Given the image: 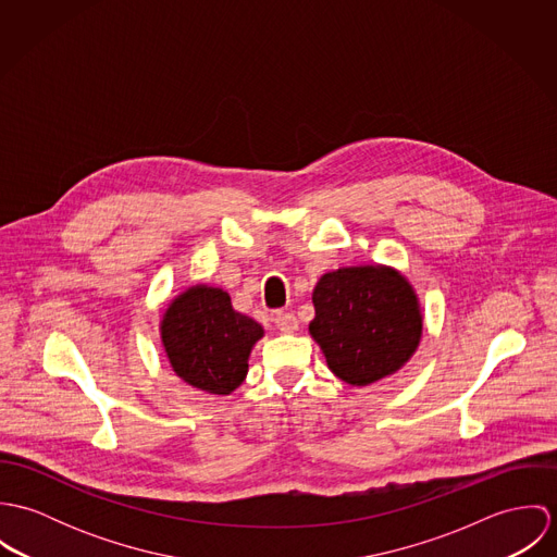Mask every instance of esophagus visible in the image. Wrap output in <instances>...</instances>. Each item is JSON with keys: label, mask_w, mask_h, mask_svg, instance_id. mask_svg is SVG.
<instances>
[{"label": "esophagus", "mask_w": 557, "mask_h": 557, "mask_svg": "<svg viewBox=\"0 0 557 557\" xmlns=\"http://www.w3.org/2000/svg\"><path fill=\"white\" fill-rule=\"evenodd\" d=\"M274 323L281 332H296L298 330V319L289 311H276L274 313Z\"/></svg>", "instance_id": "obj_1"}]
</instances>
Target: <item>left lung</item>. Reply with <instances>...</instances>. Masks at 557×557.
Here are the masks:
<instances>
[{
  "mask_svg": "<svg viewBox=\"0 0 557 557\" xmlns=\"http://www.w3.org/2000/svg\"><path fill=\"white\" fill-rule=\"evenodd\" d=\"M315 319L309 325L330 371L369 386L411 358L422 336V315L411 285L391 268H341L313 289Z\"/></svg>",
  "mask_w": 557,
  "mask_h": 557,
  "instance_id": "1",
  "label": "left lung"
}]
</instances>
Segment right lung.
I'll return each mask as SVG.
<instances>
[{
  "instance_id": "add662e5",
  "label": "right lung",
  "mask_w": 557,
  "mask_h": 557,
  "mask_svg": "<svg viewBox=\"0 0 557 557\" xmlns=\"http://www.w3.org/2000/svg\"><path fill=\"white\" fill-rule=\"evenodd\" d=\"M160 334L177 377L203 393L230 395L244 382L263 327L236 313L227 292L197 285L169 305Z\"/></svg>"
}]
</instances>
